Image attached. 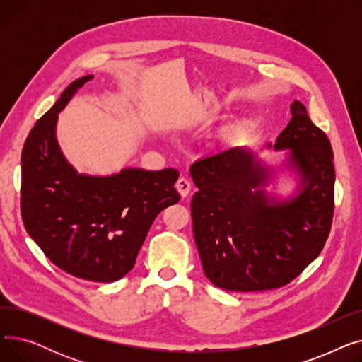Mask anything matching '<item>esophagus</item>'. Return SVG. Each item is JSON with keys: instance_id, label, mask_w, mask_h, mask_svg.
I'll list each match as a JSON object with an SVG mask.
<instances>
[{"instance_id": "obj_1", "label": "esophagus", "mask_w": 362, "mask_h": 362, "mask_svg": "<svg viewBox=\"0 0 362 362\" xmlns=\"http://www.w3.org/2000/svg\"><path fill=\"white\" fill-rule=\"evenodd\" d=\"M176 189L177 192L185 198L191 192V182H189L186 177H179L176 182Z\"/></svg>"}]
</instances>
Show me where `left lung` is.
I'll return each mask as SVG.
<instances>
[{
    "label": "left lung",
    "instance_id": "8db88e82",
    "mask_svg": "<svg viewBox=\"0 0 362 362\" xmlns=\"http://www.w3.org/2000/svg\"><path fill=\"white\" fill-rule=\"evenodd\" d=\"M291 112L276 144H267L286 151L280 164L269 165L248 149L230 148L191 165L198 187L191 204L194 238L204 273L217 288H281L308 267L329 238L334 210L332 145L302 103L295 100ZM281 169L296 182L286 197L274 192Z\"/></svg>",
    "mask_w": 362,
    "mask_h": 362
}]
</instances>
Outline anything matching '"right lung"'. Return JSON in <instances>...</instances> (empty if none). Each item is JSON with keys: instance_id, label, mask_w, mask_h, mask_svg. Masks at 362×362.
Masks as SVG:
<instances>
[{"instance_id": "add662e5", "label": "right lung", "mask_w": 362, "mask_h": 362, "mask_svg": "<svg viewBox=\"0 0 362 362\" xmlns=\"http://www.w3.org/2000/svg\"><path fill=\"white\" fill-rule=\"evenodd\" d=\"M71 82L36 122L22 152V217L29 236L66 273L111 283L126 276L156 217L179 202L175 168L79 173L57 141L59 114L86 82Z\"/></svg>"}]
</instances>
